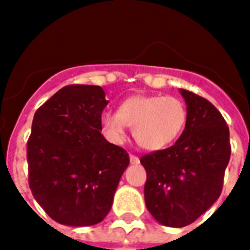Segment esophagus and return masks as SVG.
Here are the masks:
<instances>
[{
    "instance_id": "34e87169",
    "label": "esophagus",
    "mask_w": 250,
    "mask_h": 250,
    "mask_svg": "<svg viewBox=\"0 0 250 250\" xmlns=\"http://www.w3.org/2000/svg\"><path fill=\"white\" fill-rule=\"evenodd\" d=\"M129 162H131L132 165H137V164H140V160H139V157L131 154V156H129Z\"/></svg>"
}]
</instances>
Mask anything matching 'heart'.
I'll return each mask as SVG.
<instances>
[{
  "label": "heart",
  "mask_w": 250,
  "mask_h": 250,
  "mask_svg": "<svg viewBox=\"0 0 250 250\" xmlns=\"http://www.w3.org/2000/svg\"><path fill=\"white\" fill-rule=\"evenodd\" d=\"M187 109L182 100L164 94H135L122 102L119 111L105 110L102 128L114 144L125 140L127 129L133 125V136L148 150H161L171 145L182 133Z\"/></svg>",
  "instance_id": "obj_1"
}]
</instances>
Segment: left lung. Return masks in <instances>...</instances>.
<instances>
[{
	"label": "left lung",
	"instance_id": "1",
	"mask_svg": "<svg viewBox=\"0 0 250 250\" xmlns=\"http://www.w3.org/2000/svg\"><path fill=\"white\" fill-rule=\"evenodd\" d=\"M186 128L172 146L141 157L144 197L153 218L167 227L193 223L221 196L231 156L225 118L206 98L180 89Z\"/></svg>",
	"mask_w": 250,
	"mask_h": 250
}]
</instances>
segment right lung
I'll list each match as a JSON object with an SVG mask.
<instances>
[{"label": "right lung", "instance_id": "add662e5", "mask_svg": "<svg viewBox=\"0 0 250 250\" xmlns=\"http://www.w3.org/2000/svg\"><path fill=\"white\" fill-rule=\"evenodd\" d=\"M106 101L98 85L63 86L35 113L27 143L35 200L61 225L84 227L111 209L128 153L102 136Z\"/></svg>", "mask_w": 250, "mask_h": 250}]
</instances>
